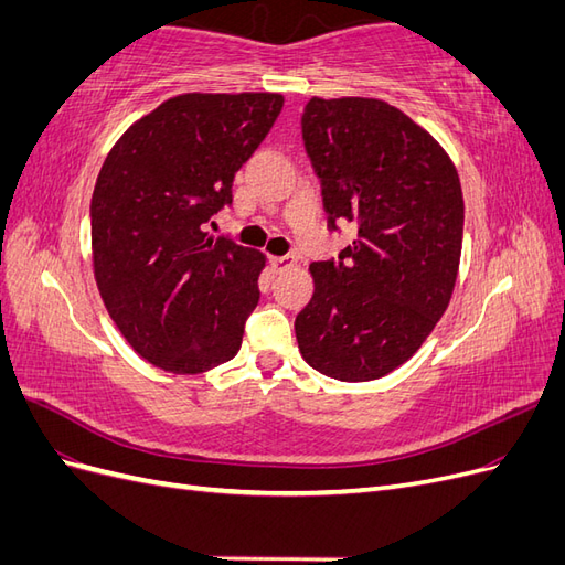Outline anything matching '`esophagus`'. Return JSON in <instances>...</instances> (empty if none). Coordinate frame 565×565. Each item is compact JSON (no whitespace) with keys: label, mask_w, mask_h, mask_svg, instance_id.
I'll use <instances>...</instances> for the list:
<instances>
[{"label":"esophagus","mask_w":565,"mask_h":565,"mask_svg":"<svg viewBox=\"0 0 565 565\" xmlns=\"http://www.w3.org/2000/svg\"><path fill=\"white\" fill-rule=\"evenodd\" d=\"M273 268H276L278 273L282 270H289L295 264H297V256L295 254H285V256H273Z\"/></svg>","instance_id":"34e87169"}]
</instances>
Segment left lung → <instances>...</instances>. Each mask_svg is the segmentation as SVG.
<instances>
[{
	"mask_svg": "<svg viewBox=\"0 0 565 565\" xmlns=\"http://www.w3.org/2000/svg\"><path fill=\"white\" fill-rule=\"evenodd\" d=\"M301 136L328 228L358 226L339 259L316 262V292L297 316L303 361L339 382L403 365L446 313L461 254L457 169L405 113L377 98H311Z\"/></svg>",
	"mask_w": 565,
	"mask_h": 565,
	"instance_id": "8db88e82",
	"label": "left lung"
}]
</instances>
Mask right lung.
<instances>
[{
    "instance_id": "right-lung-1",
    "label": "right lung",
    "mask_w": 565,
    "mask_h": 565,
    "mask_svg": "<svg viewBox=\"0 0 565 565\" xmlns=\"http://www.w3.org/2000/svg\"><path fill=\"white\" fill-rule=\"evenodd\" d=\"M280 94H185L115 143L92 198L98 292L148 363L207 372L241 351L264 254L204 226L282 110Z\"/></svg>"
}]
</instances>
